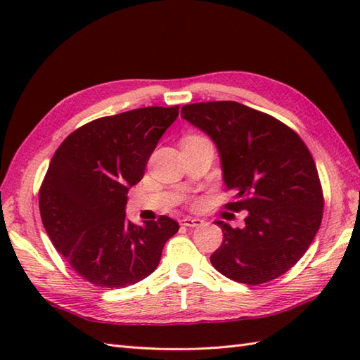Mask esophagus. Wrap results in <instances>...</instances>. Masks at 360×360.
<instances>
[{"mask_svg": "<svg viewBox=\"0 0 360 360\" xmlns=\"http://www.w3.org/2000/svg\"><path fill=\"white\" fill-rule=\"evenodd\" d=\"M182 223V226H186V227H196V226H200L202 221L200 219V218H192V217H186L184 219L181 221Z\"/></svg>", "mask_w": 360, "mask_h": 360, "instance_id": "obj_1", "label": "esophagus"}]
</instances>
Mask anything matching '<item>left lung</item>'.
I'll list each match as a JSON object with an SVG mask.
<instances>
[{"mask_svg": "<svg viewBox=\"0 0 360 360\" xmlns=\"http://www.w3.org/2000/svg\"><path fill=\"white\" fill-rule=\"evenodd\" d=\"M182 119L215 142L229 210L249 212L244 226L217 221L223 243L210 262L227 278L262 285L288 272L322 223L323 192L314 159L294 129L238 102L184 105Z\"/></svg>", "mask_w": 360, "mask_h": 360, "instance_id": "1", "label": "left lung"}]
</instances>
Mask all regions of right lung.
Segmentation results:
<instances>
[{
	"label": "right lung",
	"instance_id": "obj_1",
	"mask_svg": "<svg viewBox=\"0 0 360 360\" xmlns=\"http://www.w3.org/2000/svg\"><path fill=\"white\" fill-rule=\"evenodd\" d=\"M179 106H147L96 119L71 133L52 156L40 187L46 233L72 269L102 288H125L156 269L179 231L165 215L143 226L127 219L129 187Z\"/></svg>",
	"mask_w": 360,
	"mask_h": 360
}]
</instances>
